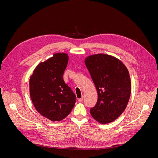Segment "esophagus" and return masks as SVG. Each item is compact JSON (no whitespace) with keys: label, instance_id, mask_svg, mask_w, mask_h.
Segmentation results:
<instances>
[{"label":"esophagus","instance_id":"esophagus-1","mask_svg":"<svg viewBox=\"0 0 158 158\" xmlns=\"http://www.w3.org/2000/svg\"><path fill=\"white\" fill-rule=\"evenodd\" d=\"M83 100H84V97L82 96V97L81 98L78 99V102H83Z\"/></svg>","mask_w":158,"mask_h":158}]
</instances>
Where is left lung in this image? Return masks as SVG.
Listing matches in <instances>:
<instances>
[{"label":"left lung","mask_w":158,"mask_h":158,"mask_svg":"<svg viewBox=\"0 0 158 158\" xmlns=\"http://www.w3.org/2000/svg\"><path fill=\"white\" fill-rule=\"evenodd\" d=\"M85 64L98 94L91 115L102 124L113 122L125 111L131 96L128 70L120 60L106 54L91 55Z\"/></svg>","instance_id":"left-lung-1"}]
</instances>
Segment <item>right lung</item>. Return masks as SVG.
I'll return each mask as SVG.
<instances>
[{
  "label": "right lung",
  "mask_w": 158,
  "mask_h": 158,
  "mask_svg": "<svg viewBox=\"0 0 158 158\" xmlns=\"http://www.w3.org/2000/svg\"><path fill=\"white\" fill-rule=\"evenodd\" d=\"M69 61L66 53H56L40 63L30 79V94L33 106L41 115L60 121L73 109L76 98L63 80Z\"/></svg>",
  "instance_id": "1"
}]
</instances>
